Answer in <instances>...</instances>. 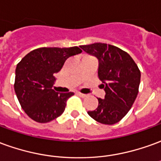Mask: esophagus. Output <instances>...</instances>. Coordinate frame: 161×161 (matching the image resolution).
<instances>
[{"instance_id": "34e87169", "label": "esophagus", "mask_w": 161, "mask_h": 161, "mask_svg": "<svg viewBox=\"0 0 161 161\" xmlns=\"http://www.w3.org/2000/svg\"><path fill=\"white\" fill-rule=\"evenodd\" d=\"M78 96H80L81 97H86L87 95L86 94H83V93H78Z\"/></svg>"}]
</instances>
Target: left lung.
Here are the masks:
<instances>
[{"instance_id":"left-lung-1","label":"left lung","mask_w":161,"mask_h":161,"mask_svg":"<svg viewBox=\"0 0 161 161\" xmlns=\"http://www.w3.org/2000/svg\"><path fill=\"white\" fill-rule=\"evenodd\" d=\"M86 53L98 60L97 76L105 96L98 106L88 114L104 125L118 123L129 112L135 101L140 83V71L131 56L116 46L102 42L82 45Z\"/></svg>"}]
</instances>
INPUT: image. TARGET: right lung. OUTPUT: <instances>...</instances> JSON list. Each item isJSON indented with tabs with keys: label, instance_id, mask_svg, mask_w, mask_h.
I'll return each instance as SVG.
<instances>
[{
	"label": "right lung",
	"instance_id": "right-lung-1",
	"mask_svg": "<svg viewBox=\"0 0 161 161\" xmlns=\"http://www.w3.org/2000/svg\"><path fill=\"white\" fill-rule=\"evenodd\" d=\"M82 52L78 47L39 48L28 53L15 69L14 92L26 114L38 123H48L64 112L73 92L59 93L52 87L54 74L64 62Z\"/></svg>",
	"mask_w": 161,
	"mask_h": 161
}]
</instances>
